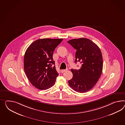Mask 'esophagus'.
I'll return each instance as SVG.
<instances>
[{
	"label": "esophagus",
	"mask_w": 125,
	"mask_h": 125,
	"mask_svg": "<svg viewBox=\"0 0 125 125\" xmlns=\"http://www.w3.org/2000/svg\"><path fill=\"white\" fill-rule=\"evenodd\" d=\"M67 69H63V70H62L61 71V72L62 73H64V72H66L67 71Z\"/></svg>",
	"instance_id": "obj_1"
}]
</instances>
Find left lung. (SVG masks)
Here are the masks:
<instances>
[{
	"mask_svg": "<svg viewBox=\"0 0 125 125\" xmlns=\"http://www.w3.org/2000/svg\"><path fill=\"white\" fill-rule=\"evenodd\" d=\"M67 42L76 49L75 63L80 62L78 70L71 69L73 78L68 81L71 87L78 93H86L97 83L102 73L103 56L98 46L89 39H73Z\"/></svg>",
	"mask_w": 125,
	"mask_h": 125,
	"instance_id": "left-lung-1",
	"label": "left lung"
}]
</instances>
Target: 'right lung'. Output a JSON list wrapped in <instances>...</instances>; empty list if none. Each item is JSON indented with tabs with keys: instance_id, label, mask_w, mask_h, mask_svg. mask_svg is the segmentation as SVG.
<instances>
[{
	"instance_id": "obj_1",
	"label": "right lung",
	"mask_w": 125,
	"mask_h": 125,
	"mask_svg": "<svg viewBox=\"0 0 125 125\" xmlns=\"http://www.w3.org/2000/svg\"><path fill=\"white\" fill-rule=\"evenodd\" d=\"M63 39H39L33 42L26 50L24 57V69L30 82L39 90L53 86L58 73L56 70L53 53Z\"/></svg>"
}]
</instances>
